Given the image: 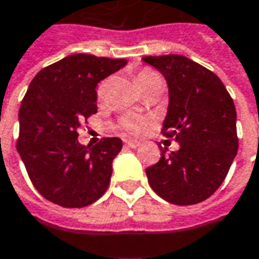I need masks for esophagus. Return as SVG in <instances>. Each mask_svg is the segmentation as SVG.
Instances as JSON below:
<instances>
[{
  "label": "esophagus",
  "mask_w": 259,
  "mask_h": 259,
  "mask_svg": "<svg viewBox=\"0 0 259 259\" xmlns=\"http://www.w3.org/2000/svg\"><path fill=\"white\" fill-rule=\"evenodd\" d=\"M124 144H126V147H129V148H138V147L141 145V142H138V141H132V139H126V141H124Z\"/></svg>",
  "instance_id": "esophagus-1"
}]
</instances>
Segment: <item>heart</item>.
I'll return each instance as SVG.
<instances>
[{"instance_id": "obj_1", "label": "heart", "mask_w": 259, "mask_h": 259, "mask_svg": "<svg viewBox=\"0 0 259 259\" xmlns=\"http://www.w3.org/2000/svg\"><path fill=\"white\" fill-rule=\"evenodd\" d=\"M157 80H161V78H160V75L157 72H154L153 69H142V71H139L136 74V81L139 84V87H144L145 84H148V82L151 81H157ZM108 84H109V80H104V81H101L98 84L96 93H98V99L99 101H102L105 98ZM123 126H124V129L127 130L129 133L138 135V133H141L144 130V121L141 118L135 117V115H127V117L123 118Z\"/></svg>"}]
</instances>
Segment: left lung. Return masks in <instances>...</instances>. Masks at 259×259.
Masks as SVG:
<instances>
[{
    "instance_id": "left-lung-1",
    "label": "left lung",
    "mask_w": 259,
    "mask_h": 259,
    "mask_svg": "<svg viewBox=\"0 0 259 259\" xmlns=\"http://www.w3.org/2000/svg\"><path fill=\"white\" fill-rule=\"evenodd\" d=\"M142 60L166 78L169 106L163 135L179 150H161L158 163L147 167L155 194L174 204H196L224 182L237 154L236 106L223 81L197 62L179 55Z\"/></svg>"
}]
</instances>
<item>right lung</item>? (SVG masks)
Instances as JSON below:
<instances>
[{
  "label": "right lung",
  "instance_id": "add662e5",
  "mask_svg": "<svg viewBox=\"0 0 259 259\" xmlns=\"http://www.w3.org/2000/svg\"><path fill=\"white\" fill-rule=\"evenodd\" d=\"M126 59L71 55L41 69L19 109L17 151L36 191L62 207H84L106 191L120 138L78 142L82 120L96 114V85Z\"/></svg>",
  "mask_w": 259,
  "mask_h": 259
}]
</instances>
